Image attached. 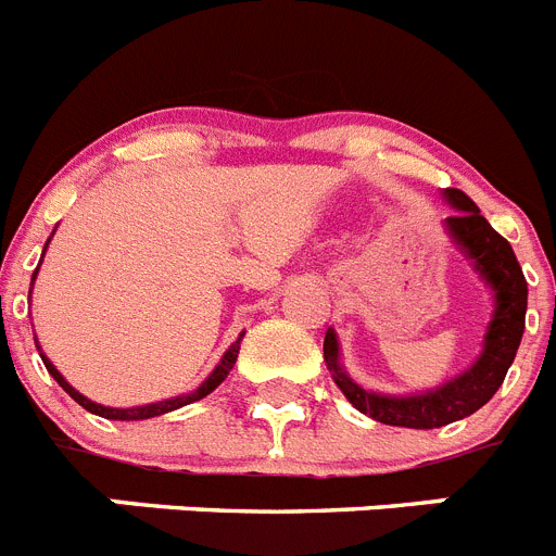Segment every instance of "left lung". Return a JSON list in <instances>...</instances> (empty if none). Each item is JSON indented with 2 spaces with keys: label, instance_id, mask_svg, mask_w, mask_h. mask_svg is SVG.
Instances as JSON below:
<instances>
[{
  "label": "left lung",
  "instance_id": "left-lung-1",
  "mask_svg": "<svg viewBox=\"0 0 556 556\" xmlns=\"http://www.w3.org/2000/svg\"><path fill=\"white\" fill-rule=\"evenodd\" d=\"M447 204L453 206V215L445 218V229L453 243L465 251V257L472 260L476 271L484 277L495 293V311L486 327L484 350L479 361L458 378L447 380L445 386L431 389L422 394H405V397H389V394L366 392L338 364V338L327 330L325 336V361L332 371V380L344 392L361 414L378 419L383 425H400V428H442L456 419H465L476 414L484 403H490L492 394L498 392L509 371L515 352L520 346L526 327V277L520 271V263L515 257L506 238L486 224V218L472 204V198L462 190H445Z\"/></svg>",
  "mask_w": 556,
  "mask_h": 556
}]
</instances>
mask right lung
Masks as SVG:
<instances>
[{
    "instance_id": "right-lung-1",
    "label": "right lung",
    "mask_w": 556,
    "mask_h": 556,
    "mask_svg": "<svg viewBox=\"0 0 556 556\" xmlns=\"http://www.w3.org/2000/svg\"><path fill=\"white\" fill-rule=\"evenodd\" d=\"M47 243H50V240H47ZM45 251H47V245H45ZM36 274H38V268H36ZM36 274H33V282H36ZM240 341H243V336H240L238 341H235V344L229 346V350H226V355H224V358H220V364L215 366V369H212L210 378H206L204 383L198 386V389L192 394H181V397H173V400H159V403L137 405V408H111V405L91 403L89 397H84V394L77 392V389H72V386L66 383L64 375H61V371H58L55 366H52L50 361L45 358V355H41V361H45L47 371H50L52 378L58 380V386H61V389H64V392L70 394V397L75 400L77 405H84L86 412L98 414V417H105V419H151V417H159V414L176 412V408H181V405H190V403H195V400L206 397V394H210V392H215V389H218V386L226 380V375H229V369H231V366H235V361H238ZM38 350H41V346H38Z\"/></svg>"
}]
</instances>
